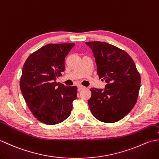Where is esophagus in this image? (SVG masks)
Here are the masks:
<instances>
[{
  "mask_svg": "<svg viewBox=\"0 0 159 159\" xmlns=\"http://www.w3.org/2000/svg\"><path fill=\"white\" fill-rule=\"evenodd\" d=\"M85 87H84V86H83V85H79L78 86V89H79V90H81V89H85Z\"/></svg>",
  "mask_w": 159,
  "mask_h": 159,
  "instance_id": "34e87169",
  "label": "esophagus"
}]
</instances>
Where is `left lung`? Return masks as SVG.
<instances>
[{
	"label": "left lung",
	"instance_id": "8db88e82",
	"mask_svg": "<svg viewBox=\"0 0 159 159\" xmlns=\"http://www.w3.org/2000/svg\"><path fill=\"white\" fill-rule=\"evenodd\" d=\"M92 50L97 73L107 85L104 89L91 88L89 107L97 120L113 123L122 119L137 102L141 77L129 55L103 42H85Z\"/></svg>",
	"mask_w": 159,
	"mask_h": 159
}]
</instances>
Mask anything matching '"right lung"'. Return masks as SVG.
I'll list each match as a JSON object with an SVG mask.
<instances>
[{
    "label": "right lung",
    "mask_w": 159,
    "mask_h": 159,
    "mask_svg": "<svg viewBox=\"0 0 159 159\" xmlns=\"http://www.w3.org/2000/svg\"><path fill=\"white\" fill-rule=\"evenodd\" d=\"M75 43L47 44L30 55L24 64L20 90L33 116L42 123L55 125L68 117L77 87L56 80L65 70V58Z\"/></svg>",
    "instance_id": "1"
}]
</instances>
